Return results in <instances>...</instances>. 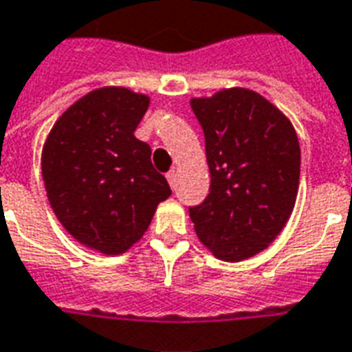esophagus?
I'll return each mask as SVG.
<instances>
[{
	"instance_id": "esophagus-1",
	"label": "esophagus",
	"mask_w": 352,
	"mask_h": 352,
	"mask_svg": "<svg viewBox=\"0 0 352 352\" xmlns=\"http://www.w3.org/2000/svg\"><path fill=\"white\" fill-rule=\"evenodd\" d=\"M166 177H168V183L171 184V188H173V186H175V179H177L175 169H171V171H169V173Z\"/></svg>"
}]
</instances>
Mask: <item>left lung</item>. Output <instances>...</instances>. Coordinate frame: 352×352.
I'll return each instance as SVG.
<instances>
[{"instance_id": "obj_1", "label": "left lung", "mask_w": 352, "mask_h": 352, "mask_svg": "<svg viewBox=\"0 0 352 352\" xmlns=\"http://www.w3.org/2000/svg\"><path fill=\"white\" fill-rule=\"evenodd\" d=\"M190 106L210 171L209 196L190 207V218L218 259L242 261L280 235L295 207L298 138L282 111L250 89H223Z\"/></svg>"}]
</instances>
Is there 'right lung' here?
I'll use <instances>...</instances> for the list:
<instances>
[{
	"instance_id": "right-lung-1",
	"label": "right lung",
	"mask_w": 352,
	"mask_h": 352,
	"mask_svg": "<svg viewBox=\"0 0 352 352\" xmlns=\"http://www.w3.org/2000/svg\"><path fill=\"white\" fill-rule=\"evenodd\" d=\"M149 98L123 87L91 91L57 119L43 151V179L59 222L102 254H123L171 196L134 136Z\"/></svg>"
}]
</instances>
